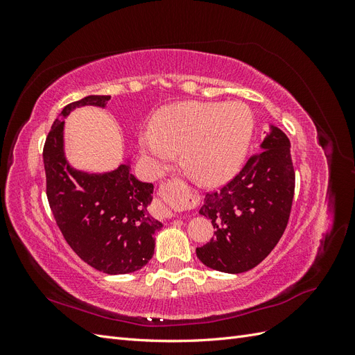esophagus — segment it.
<instances>
[{
	"instance_id": "34e87169",
	"label": "esophagus",
	"mask_w": 355,
	"mask_h": 355,
	"mask_svg": "<svg viewBox=\"0 0 355 355\" xmlns=\"http://www.w3.org/2000/svg\"><path fill=\"white\" fill-rule=\"evenodd\" d=\"M159 194H161V198H164L167 201H173L176 204H188L189 200L194 198V196H192V192L185 182H182L176 178L164 182V184L159 187ZM154 207L161 218H173V211H170V209H167L166 204L161 202L159 200H155Z\"/></svg>"
}]
</instances>
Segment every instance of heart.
I'll return each instance as SVG.
<instances>
[{"label": "heart", "mask_w": 355, "mask_h": 355, "mask_svg": "<svg viewBox=\"0 0 355 355\" xmlns=\"http://www.w3.org/2000/svg\"><path fill=\"white\" fill-rule=\"evenodd\" d=\"M252 133L253 115L244 103L182 102L155 112L151 135L141 136V148L157 163L180 153L192 178L218 185L241 167Z\"/></svg>", "instance_id": "heart-1"}]
</instances>
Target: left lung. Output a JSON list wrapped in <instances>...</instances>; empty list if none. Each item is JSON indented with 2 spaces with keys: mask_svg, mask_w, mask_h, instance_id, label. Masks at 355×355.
Masks as SVG:
<instances>
[{
  "mask_svg": "<svg viewBox=\"0 0 355 355\" xmlns=\"http://www.w3.org/2000/svg\"><path fill=\"white\" fill-rule=\"evenodd\" d=\"M243 168L219 189L207 192L202 216L211 220L214 237L196 252L211 270L240 274L259 265L280 241L295 196L290 141L272 132Z\"/></svg>",
  "mask_w": 355,
  "mask_h": 355,
  "instance_id": "obj_1",
  "label": "left lung"
}]
</instances>
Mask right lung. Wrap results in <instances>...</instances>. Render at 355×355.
<instances>
[{"mask_svg":"<svg viewBox=\"0 0 355 355\" xmlns=\"http://www.w3.org/2000/svg\"><path fill=\"white\" fill-rule=\"evenodd\" d=\"M110 96H87L67 105L46 137V192L58 227L81 259L105 274L141 270L154 254L161 222L148 211L154 185L137 180L130 166L112 173L75 171L63 155V118L84 105L105 106Z\"/></svg>","mask_w":355,"mask_h":355,"instance_id":"right-lung-1","label":"right lung"}]
</instances>
